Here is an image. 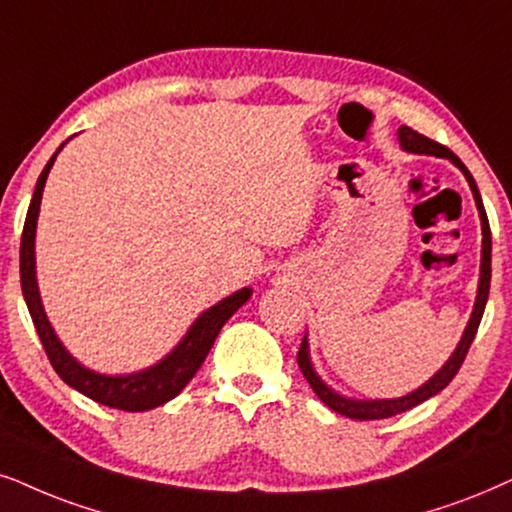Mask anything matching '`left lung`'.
Masks as SVG:
<instances>
[{
  "label": "left lung",
  "mask_w": 512,
  "mask_h": 512,
  "mask_svg": "<svg viewBox=\"0 0 512 512\" xmlns=\"http://www.w3.org/2000/svg\"><path fill=\"white\" fill-rule=\"evenodd\" d=\"M399 144L404 151L409 153H425V155H437V158H446L451 160L458 170L465 174V179H468L470 184V191L472 196H475V205L477 210H480V222H482V264H480V286H477V300H475V307H472V314H470V321L468 326H465L463 331V338L458 342V347L454 349V354H451L449 361L439 368V371L432 375L428 383H423L418 387V390H413L409 394H404V397H397V399H347L338 394L335 390H331L323 380L319 378V373L314 371L312 366V359H309V342H307V335H304L302 345H300V352H297V364H300V371L304 378H307V383L312 385V390L316 392V397H319L323 404L328 406V409L342 413V416L347 418H354V420H378V418H390V416H397V413H404L413 409V406L423 404L425 399L435 397L437 392H442L446 385L454 380V375L458 373V368H461L465 354H468V349L472 345V340H475V333L477 328H480V321H482V314H484V307H487V297H489V283H491V229H489V219H487V212H484V205H482V196L480 191H477V184L475 179H472V174L468 172V167L461 163V158L454 151H449V148L437 144V141H432L428 137H423V134H418L416 129L411 127H399Z\"/></svg>",
  "instance_id": "8db88e82"
}]
</instances>
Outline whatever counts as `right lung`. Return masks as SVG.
<instances>
[{
  "instance_id": "obj_1",
  "label": "right lung",
  "mask_w": 512,
  "mask_h": 512,
  "mask_svg": "<svg viewBox=\"0 0 512 512\" xmlns=\"http://www.w3.org/2000/svg\"><path fill=\"white\" fill-rule=\"evenodd\" d=\"M63 144L58 146L61 151ZM58 151L51 155L49 163L37 179L35 193H32L28 217L23 224V238H21V288L28 312L35 323L37 335H40L44 352L54 366V371L61 375L63 383H68L73 390L82 392L84 397L99 401L103 406L120 411H148L155 406H163L167 401L177 397V394L189 385V380L196 375V371L203 366L205 357L215 345V338L222 331L226 321L234 316L245 302L250 300L252 288H241L234 295L224 297L215 307L205 309L203 314L193 321V326L186 331L179 345L160 359L158 364L146 368V371L129 373V375H103L96 373L92 368H84L73 354L63 347L58 335L51 328V323L44 314L40 288H37L35 276V231H37V217H40V203L42 191L47 184L49 170L54 165Z\"/></svg>"
}]
</instances>
